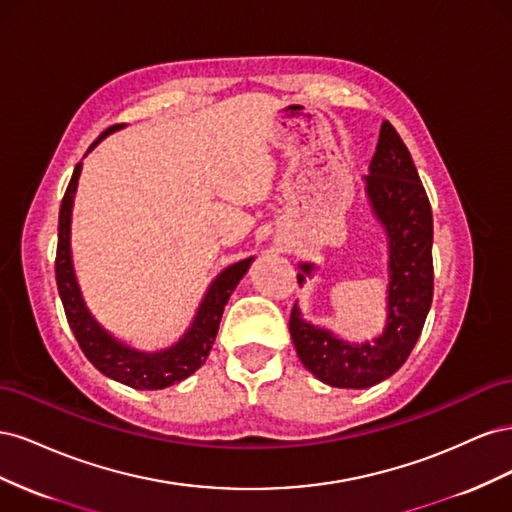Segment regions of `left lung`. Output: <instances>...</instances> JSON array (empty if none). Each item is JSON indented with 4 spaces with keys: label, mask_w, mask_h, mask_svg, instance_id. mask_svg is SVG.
<instances>
[{
    "label": "left lung",
    "mask_w": 512,
    "mask_h": 512,
    "mask_svg": "<svg viewBox=\"0 0 512 512\" xmlns=\"http://www.w3.org/2000/svg\"><path fill=\"white\" fill-rule=\"evenodd\" d=\"M371 213L384 228L389 247L386 322L371 342H350L333 331L303 320L299 305L290 314V335L301 363L337 389H369L406 363L421 337L433 297V218L408 147L389 121L382 123L369 175L363 177ZM297 280L316 271L299 262Z\"/></svg>",
    "instance_id": "left-lung-1"
}]
</instances>
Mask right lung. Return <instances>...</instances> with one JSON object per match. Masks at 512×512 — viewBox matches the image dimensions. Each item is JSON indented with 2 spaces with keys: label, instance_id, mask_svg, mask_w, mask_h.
<instances>
[{
  "label": "right lung",
  "instance_id": "add662e5",
  "mask_svg": "<svg viewBox=\"0 0 512 512\" xmlns=\"http://www.w3.org/2000/svg\"><path fill=\"white\" fill-rule=\"evenodd\" d=\"M121 128H126V123L104 130L98 141H94V145L89 147V151L94 149L102 138ZM81 168H83V162L76 164L59 209V241H57V258H55V277H57V290H59L61 303H64V309H66L68 324L87 359L94 363V367L102 371L104 376L113 378L126 386H132V389H138V391L166 389V386H173L192 376L194 371L207 361V356L215 342V335H218V329H220L224 305L228 303L232 290H235L237 284L243 280L247 269H250L254 256L235 262V265L226 267L218 277H215V280L209 284L203 301H200L196 309L192 324L188 327V331L179 337V342H175L173 346H168L164 350H153V352L128 346L126 342H121V339L108 333L94 318V314L89 312L79 280H76V273H74L70 224H72L74 194H76V185H79Z\"/></svg>",
  "mask_w": 512,
  "mask_h": 512
}]
</instances>
